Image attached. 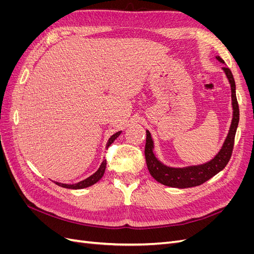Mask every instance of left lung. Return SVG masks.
<instances>
[{"label":"left lung","mask_w":254,"mask_h":254,"mask_svg":"<svg viewBox=\"0 0 254 254\" xmlns=\"http://www.w3.org/2000/svg\"><path fill=\"white\" fill-rule=\"evenodd\" d=\"M220 63L225 64L219 56L216 57ZM224 71L231 84L232 92V106H233V119L232 124L230 127L227 139L224 143V146L218 152V155L215 157L210 162L198 166H190L186 168H173L167 167L158 161L152 152L153 143L151 140L150 132L146 131V144H145V159L147 164L148 171L150 175L158 182L164 184L167 187L178 188V189H187L200 186L213 176L218 174L220 171L224 170L228 162L231 159L232 151L234 147V139L236 129L240 121V109H238V103L235 94V81L233 78L232 72L230 71L228 66H224Z\"/></svg>","instance_id":"obj_1"}]
</instances>
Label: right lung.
<instances>
[{
  "mask_svg": "<svg viewBox=\"0 0 254 254\" xmlns=\"http://www.w3.org/2000/svg\"><path fill=\"white\" fill-rule=\"evenodd\" d=\"M120 134H121V131L117 132V133L113 134V135L110 137L108 143H107V146H106L107 149H108L109 146L113 143V141H114L115 139H117V137H118ZM106 164H107V160L105 159V160L103 161V163L101 164V166H99L98 171H97L95 174L90 176L89 178H87L86 180L80 181V182H78V183H75V184H64V183H58V182H55V183L57 184V186H60V187L65 188V189H72V190H78V189H84V188L91 187V186H93L94 183H96V182L104 176V173H105V170H106Z\"/></svg>",
  "mask_w": 254,
  "mask_h": 254,
  "instance_id": "right-lung-1",
  "label": "right lung"
}]
</instances>
